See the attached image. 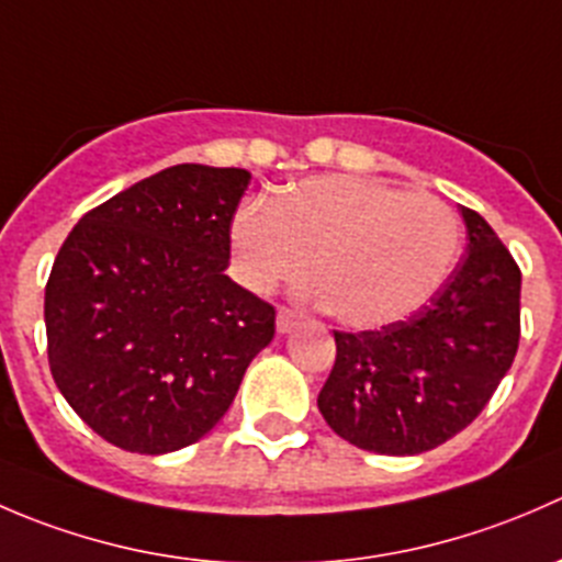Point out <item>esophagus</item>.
Instances as JSON below:
<instances>
[{
    "label": "esophagus",
    "instance_id": "esophagus-1",
    "mask_svg": "<svg viewBox=\"0 0 562 562\" xmlns=\"http://www.w3.org/2000/svg\"><path fill=\"white\" fill-rule=\"evenodd\" d=\"M296 323H299L296 313H291V310H288V307H280V313H277V331L288 334L293 326H296Z\"/></svg>",
    "mask_w": 562,
    "mask_h": 562
}]
</instances>
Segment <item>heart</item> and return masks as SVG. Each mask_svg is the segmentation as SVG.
Returning <instances> with one entry per match:
<instances>
[{"label":"heart","mask_w":562,"mask_h":562,"mask_svg":"<svg viewBox=\"0 0 562 562\" xmlns=\"http://www.w3.org/2000/svg\"><path fill=\"white\" fill-rule=\"evenodd\" d=\"M236 271L249 291L310 274L350 328H381L422 310L459 258V220L429 192L361 176H313L255 198L231 223Z\"/></svg>","instance_id":"heart-1"}]
</instances>
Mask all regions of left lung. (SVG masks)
Returning a JSON list of instances; mask_svg holds the SVG:
<instances>
[{"label":"left lung","instance_id":"8db88e82","mask_svg":"<svg viewBox=\"0 0 562 562\" xmlns=\"http://www.w3.org/2000/svg\"><path fill=\"white\" fill-rule=\"evenodd\" d=\"M462 220L468 252L418 313L378 331H334L317 407L359 449L407 457L446 443L512 370L522 271L479 212L462 206Z\"/></svg>","mask_w":562,"mask_h":562}]
</instances>
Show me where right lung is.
Here are the masks:
<instances>
[{
	"mask_svg": "<svg viewBox=\"0 0 562 562\" xmlns=\"http://www.w3.org/2000/svg\"><path fill=\"white\" fill-rule=\"evenodd\" d=\"M245 168L184 162L83 214L45 285L48 364L108 443L168 454L201 440L274 337V307L225 269Z\"/></svg>",
	"mask_w": 562,
	"mask_h": 562,
	"instance_id": "add662e5",
	"label": "right lung"
}]
</instances>
